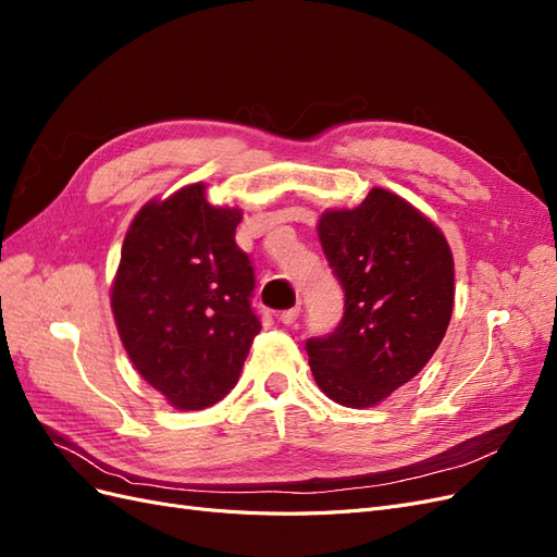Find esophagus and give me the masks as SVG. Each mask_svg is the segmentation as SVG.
I'll list each match as a JSON object with an SVG mask.
<instances>
[{"label":"esophagus","mask_w":557,"mask_h":557,"mask_svg":"<svg viewBox=\"0 0 557 557\" xmlns=\"http://www.w3.org/2000/svg\"><path fill=\"white\" fill-rule=\"evenodd\" d=\"M299 311H301V307L297 305V307H293V309H288V311H283L278 318H281V323L283 325H293L295 320L299 318Z\"/></svg>","instance_id":"obj_1"}]
</instances>
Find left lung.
<instances>
[{"label":"left lung","instance_id":"1","mask_svg":"<svg viewBox=\"0 0 557 557\" xmlns=\"http://www.w3.org/2000/svg\"><path fill=\"white\" fill-rule=\"evenodd\" d=\"M318 237L346 301L339 327L307 342L311 372L336 404L374 407L444 339L455 295L450 248L430 218L383 188L356 209L325 211Z\"/></svg>","mask_w":557,"mask_h":557}]
</instances>
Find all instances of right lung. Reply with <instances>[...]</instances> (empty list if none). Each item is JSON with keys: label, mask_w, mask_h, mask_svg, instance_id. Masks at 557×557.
<instances>
[{"label": "right lung", "mask_w": 557, "mask_h": 557, "mask_svg": "<svg viewBox=\"0 0 557 557\" xmlns=\"http://www.w3.org/2000/svg\"><path fill=\"white\" fill-rule=\"evenodd\" d=\"M239 223V209L209 205L207 185L193 183L141 207L123 242L111 285L117 334L134 369L181 411L237 385L262 327Z\"/></svg>", "instance_id": "1"}]
</instances>
